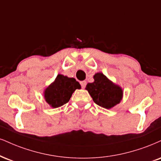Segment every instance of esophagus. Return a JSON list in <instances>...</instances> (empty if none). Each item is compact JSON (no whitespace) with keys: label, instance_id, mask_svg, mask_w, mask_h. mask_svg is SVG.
I'll return each mask as SVG.
<instances>
[{"label":"esophagus","instance_id":"1","mask_svg":"<svg viewBox=\"0 0 161 161\" xmlns=\"http://www.w3.org/2000/svg\"><path fill=\"white\" fill-rule=\"evenodd\" d=\"M80 85H81V86H82V88H85L86 86V81H82V82H80Z\"/></svg>","mask_w":161,"mask_h":161}]
</instances>
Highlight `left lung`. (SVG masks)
Returning <instances> with one entry per match:
<instances>
[{"label":"left lung","mask_w":161,"mask_h":161,"mask_svg":"<svg viewBox=\"0 0 161 161\" xmlns=\"http://www.w3.org/2000/svg\"><path fill=\"white\" fill-rule=\"evenodd\" d=\"M94 79V82L87 85L86 90L96 104L105 109H110L119 103L123 94L119 86L113 84L101 73H96Z\"/></svg>","instance_id":"8db88e82"}]
</instances>
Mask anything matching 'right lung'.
Instances as JSON below:
<instances>
[{
	"label": "right lung",
	"mask_w": 161,
	"mask_h": 161,
	"mask_svg": "<svg viewBox=\"0 0 161 161\" xmlns=\"http://www.w3.org/2000/svg\"><path fill=\"white\" fill-rule=\"evenodd\" d=\"M80 88L79 82L74 78L59 74L55 82L46 89L44 94L46 101L52 107L58 108L67 103L75 89Z\"/></svg>",
	"instance_id": "add662e5"
}]
</instances>
